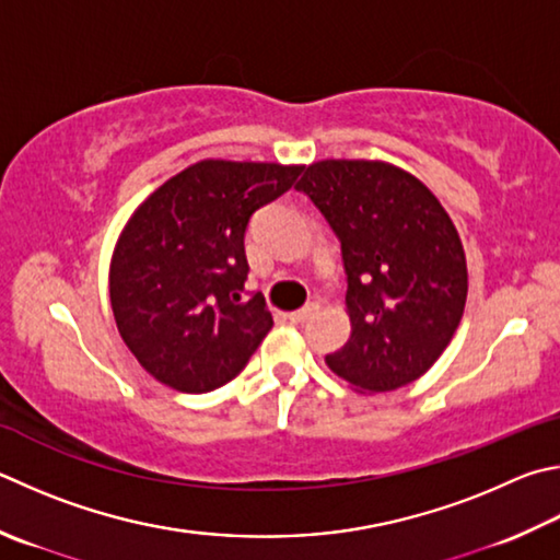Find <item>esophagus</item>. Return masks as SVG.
<instances>
[{"mask_svg": "<svg viewBox=\"0 0 560 560\" xmlns=\"http://www.w3.org/2000/svg\"><path fill=\"white\" fill-rule=\"evenodd\" d=\"M315 313H318V306H315V303H311V306H306V308H301V311H293V313H289V320H291L293 325H303V323H306V320H311Z\"/></svg>", "mask_w": 560, "mask_h": 560, "instance_id": "esophagus-1", "label": "esophagus"}]
</instances>
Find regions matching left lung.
Listing matches in <instances>:
<instances>
[{"mask_svg":"<svg viewBox=\"0 0 560 560\" xmlns=\"http://www.w3.org/2000/svg\"><path fill=\"white\" fill-rule=\"evenodd\" d=\"M340 240L350 340L325 358L360 392H392L433 368L460 325V235L423 183L386 161H315L299 180Z\"/></svg>","mask_w":560,"mask_h":560,"instance_id":"8db88e82","label":"left lung"}]
</instances>
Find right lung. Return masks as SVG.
<instances>
[{"instance_id":"1","label":"right lung","mask_w":560,"mask_h":560,"mask_svg":"<svg viewBox=\"0 0 560 560\" xmlns=\"http://www.w3.org/2000/svg\"><path fill=\"white\" fill-rule=\"evenodd\" d=\"M303 166L198 161L135 210L109 261L117 330L151 377L206 394L235 380L271 330L261 293L242 299L254 210Z\"/></svg>"}]
</instances>
